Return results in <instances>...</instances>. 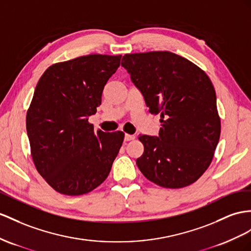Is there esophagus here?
I'll use <instances>...</instances> for the list:
<instances>
[{
    "label": "esophagus",
    "mask_w": 251,
    "mask_h": 251,
    "mask_svg": "<svg viewBox=\"0 0 251 251\" xmlns=\"http://www.w3.org/2000/svg\"><path fill=\"white\" fill-rule=\"evenodd\" d=\"M134 138H136V137H134L133 134H128V133L125 134V141H131V140H133Z\"/></svg>",
    "instance_id": "esophagus-1"
}]
</instances>
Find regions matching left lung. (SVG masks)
<instances>
[{
    "label": "left lung",
    "mask_w": 251,
    "mask_h": 251,
    "mask_svg": "<svg viewBox=\"0 0 251 251\" xmlns=\"http://www.w3.org/2000/svg\"><path fill=\"white\" fill-rule=\"evenodd\" d=\"M122 67L142 93L151 114H160L159 136L142 134V174L160 187L180 189L209 168L221 136L213 85L196 64L171 52L126 54Z\"/></svg>",
    "instance_id": "1"
}]
</instances>
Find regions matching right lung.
<instances>
[{"label":"right lung","mask_w":251,"mask_h":251,"mask_svg":"<svg viewBox=\"0 0 251 251\" xmlns=\"http://www.w3.org/2000/svg\"><path fill=\"white\" fill-rule=\"evenodd\" d=\"M121 55H87L55 63L38 81L26 114L31 157L39 174L64 195L87 194L105 181L124 132L88 122L101 104Z\"/></svg>","instance_id":"1"}]
</instances>
